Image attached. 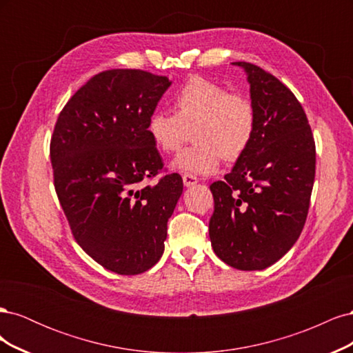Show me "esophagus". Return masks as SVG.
<instances>
[{"instance_id":"34e87169","label":"esophagus","mask_w":353,"mask_h":353,"mask_svg":"<svg viewBox=\"0 0 353 353\" xmlns=\"http://www.w3.org/2000/svg\"><path fill=\"white\" fill-rule=\"evenodd\" d=\"M183 183H184L185 187H193L199 183V179H197V176L191 175V174H184L183 175Z\"/></svg>"}]
</instances>
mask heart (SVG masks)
I'll return each mask as SVG.
<instances>
[{
	"mask_svg": "<svg viewBox=\"0 0 353 353\" xmlns=\"http://www.w3.org/2000/svg\"><path fill=\"white\" fill-rule=\"evenodd\" d=\"M174 109L175 113L153 112L147 134L160 153L174 154L193 131L196 144L172 163L178 172L210 175L219 169L222 159H240L254 140L258 116L253 103L212 79L190 78L175 92Z\"/></svg>",
	"mask_w": 353,
	"mask_h": 353,
	"instance_id": "1",
	"label": "heart"
}]
</instances>
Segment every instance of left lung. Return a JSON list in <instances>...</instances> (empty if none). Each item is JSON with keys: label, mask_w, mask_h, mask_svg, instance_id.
<instances>
[{"label": "left lung", "mask_w": 353, "mask_h": 353, "mask_svg": "<svg viewBox=\"0 0 353 353\" xmlns=\"http://www.w3.org/2000/svg\"><path fill=\"white\" fill-rule=\"evenodd\" d=\"M250 83L256 135L223 181L210 185L213 252L241 271L265 270L293 248L315 179V141L302 104L274 74L236 61Z\"/></svg>", "instance_id": "obj_1"}]
</instances>
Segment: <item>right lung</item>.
<instances>
[{
    "label": "right lung",
    "instance_id": "obj_1",
    "mask_svg": "<svg viewBox=\"0 0 353 353\" xmlns=\"http://www.w3.org/2000/svg\"><path fill=\"white\" fill-rule=\"evenodd\" d=\"M170 81L140 69L100 72L74 92L51 135L54 188L82 250L103 268L137 275L165 250L183 178L163 169L147 134Z\"/></svg>",
    "mask_w": 353,
    "mask_h": 353
}]
</instances>
